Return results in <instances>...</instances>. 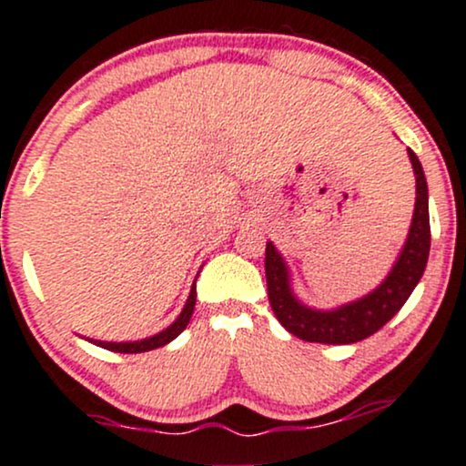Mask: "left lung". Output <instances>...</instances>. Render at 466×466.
<instances>
[{
    "label": "left lung",
    "instance_id": "obj_1",
    "mask_svg": "<svg viewBox=\"0 0 466 466\" xmlns=\"http://www.w3.org/2000/svg\"><path fill=\"white\" fill-rule=\"evenodd\" d=\"M413 175H416V209L409 228L405 248L390 276L374 291L360 300L342 305L339 309L323 311L311 309L300 303L289 288V272L283 257L276 252L272 243L265 248V279H268V296L279 323L294 334L296 339L308 342H325V345H350L370 339L382 325H387L400 311L411 296L418 280L422 279L431 245L429 229V190L422 166L413 150H409Z\"/></svg>",
    "mask_w": 466,
    "mask_h": 466
}]
</instances>
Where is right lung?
I'll return each instance as SVG.
<instances>
[{
    "mask_svg": "<svg viewBox=\"0 0 466 466\" xmlns=\"http://www.w3.org/2000/svg\"><path fill=\"white\" fill-rule=\"evenodd\" d=\"M194 305H197V285H192L186 308H183L181 314H178V319L170 327H167V329L158 331V334L150 336V339L135 340V342H104V340H95V342L99 347H104V350L116 351V354H141V351L157 350V347H163V345H167L170 340H175L177 336L186 329L187 323H190V319H192Z\"/></svg>",
    "mask_w": 466,
    "mask_h": 466,
    "instance_id": "right-lung-1",
    "label": "right lung"
}]
</instances>
